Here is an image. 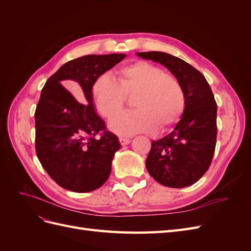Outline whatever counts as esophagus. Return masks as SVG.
I'll return each mask as SVG.
<instances>
[{
  "mask_svg": "<svg viewBox=\"0 0 251 251\" xmlns=\"http://www.w3.org/2000/svg\"><path fill=\"white\" fill-rule=\"evenodd\" d=\"M119 142H120L121 146H126V144L131 142V139L126 138V137H119Z\"/></svg>",
  "mask_w": 251,
  "mask_h": 251,
  "instance_id": "34e87169",
  "label": "esophagus"
}]
</instances>
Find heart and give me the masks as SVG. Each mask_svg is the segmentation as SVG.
<instances>
[{
  "mask_svg": "<svg viewBox=\"0 0 251 251\" xmlns=\"http://www.w3.org/2000/svg\"><path fill=\"white\" fill-rule=\"evenodd\" d=\"M135 94L134 110L114 117L110 127L121 136L153 133L178 123L183 115L186 98L181 82L153 64L135 62L121 67L117 80L110 75L97 76L92 85V96L97 112L112 118L125 103V96Z\"/></svg>",
  "mask_w": 251,
  "mask_h": 251,
  "instance_id": "heart-1",
  "label": "heart"
}]
</instances>
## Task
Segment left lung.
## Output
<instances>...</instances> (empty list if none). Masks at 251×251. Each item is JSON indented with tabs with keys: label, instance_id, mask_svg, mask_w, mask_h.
Returning a JSON list of instances; mask_svg holds the SVG:
<instances>
[{
	"label": "left lung",
	"instance_id": "8db88e82",
	"mask_svg": "<svg viewBox=\"0 0 251 251\" xmlns=\"http://www.w3.org/2000/svg\"><path fill=\"white\" fill-rule=\"evenodd\" d=\"M137 55L160 63L183 87L186 105L174 130L151 141L146 165L150 175L169 187L194 184L207 172L217 142V102L204 75L183 59L165 52Z\"/></svg>",
	"mask_w": 251,
	"mask_h": 251
}]
</instances>
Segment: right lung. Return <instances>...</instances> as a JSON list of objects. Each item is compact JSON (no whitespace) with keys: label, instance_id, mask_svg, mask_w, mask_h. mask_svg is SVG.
I'll return each instance as SVG.
<instances>
[{"label":"right lung","instance_id":"obj_1","mask_svg":"<svg viewBox=\"0 0 251 251\" xmlns=\"http://www.w3.org/2000/svg\"><path fill=\"white\" fill-rule=\"evenodd\" d=\"M125 57L113 53L72 59L51 75L42 90L34 114L36 156L51 179L68 191H95L110 176L120 143L95 112L92 85ZM63 81L78 85L82 103Z\"/></svg>","mask_w":251,"mask_h":251}]
</instances>
